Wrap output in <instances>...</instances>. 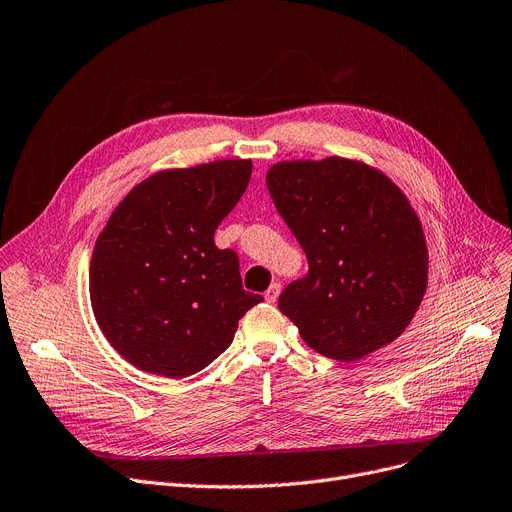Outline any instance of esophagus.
Segmentation results:
<instances>
[{
    "instance_id": "obj_1",
    "label": "esophagus",
    "mask_w": 512,
    "mask_h": 512,
    "mask_svg": "<svg viewBox=\"0 0 512 512\" xmlns=\"http://www.w3.org/2000/svg\"><path fill=\"white\" fill-rule=\"evenodd\" d=\"M280 290H282V286H280L278 282H274L270 288L265 290V301H267V303H276V301H278V294H280Z\"/></svg>"
}]
</instances>
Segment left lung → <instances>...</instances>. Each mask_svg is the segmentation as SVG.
I'll use <instances>...</instances> for the list:
<instances>
[{"label": "left lung", "instance_id": "1", "mask_svg": "<svg viewBox=\"0 0 512 512\" xmlns=\"http://www.w3.org/2000/svg\"><path fill=\"white\" fill-rule=\"evenodd\" d=\"M265 182L309 261L278 299L301 338L344 363L394 342L423 301L429 263L405 193L346 157L280 161Z\"/></svg>", "mask_w": 512, "mask_h": 512}]
</instances>
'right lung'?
<instances>
[{
  "label": "right lung",
  "mask_w": 512,
  "mask_h": 512,
  "mask_svg": "<svg viewBox=\"0 0 512 512\" xmlns=\"http://www.w3.org/2000/svg\"><path fill=\"white\" fill-rule=\"evenodd\" d=\"M251 159L161 170L120 201L89 267L97 324L147 373L180 380L218 359L263 297L242 290L238 255L213 232L247 191Z\"/></svg>",
  "instance_id": "add662e5"
}]
</instances>
